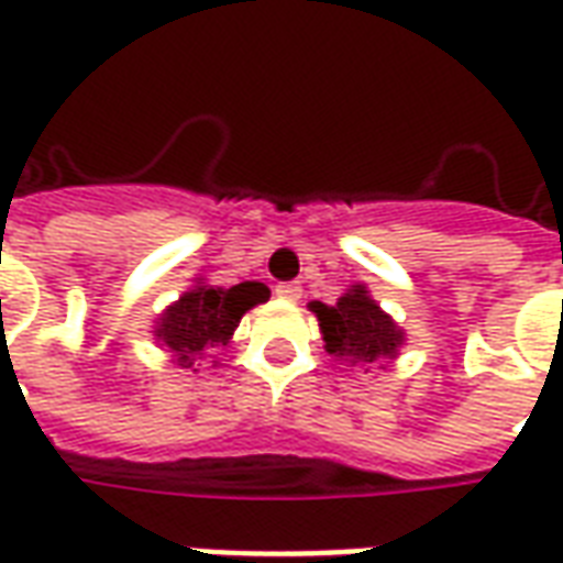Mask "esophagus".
Listing matches in <instances>:
<instances>
[{
	"mask_svg": "<svg viewBox=\"0 0 563 563\" xmlns=\"http://www.w3.org/2000/svg\"><path fill=\"white\" fill-rule=\"evenodd\" d=\"M275 297H282V300L297 302L302 297V288L297 282H282V285H275Z\"/></svg>",
	"mask_w": 563,
	"mask_h": 563,
	"instance_id": "esophagus-1",
	"label": "esophagus"
}]
</instances>
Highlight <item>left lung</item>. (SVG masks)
I'll return each mask as SVG.
<instances>
[{"mask_svg":"<svg viewBox=\"0 0 563 563\" xmlns=\"http://www.w3.org/2000/svg\"><path fill=\"white\" fill-rule=\"evenodd\" d=\"M312 312L321 321L327 352L339 361H364L373 364L378 357H394L400 349L402 333L388 314L382 312L376 300L366 297L361 285H354L336 306L312 302Z\"/></svg>","mask_w":563,"mask_h":563,"instance_id":"1","label":"left lung"}]
</instances>
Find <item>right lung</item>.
<instances>
[{
  "mask_svg": "<svg viewBox=\"0 0 563 563\" xmlns=\"http://www.w3.org/2000/svg\"><path fill=\"white\" fill-rule=\"evenodd\" d=\"M269 300V288L261 282H242L230 290L224 288H197L187 290L181 300L166 309L157 321V336L173 349L178 364L194 366L197 357L209 354L218 345H227L239 327V318L251 306Z\"/></svg>",
  "mask_w": 563,
  "mask_h": 563,
  "instance_id": "obj_1",
  "label": "right lung"
}]
</instances>
